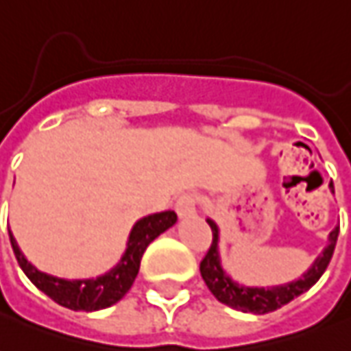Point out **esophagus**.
<instances>
[{
  "mask_svg": "<svg viewBox=\"0 0 351 351\" xmlns=\"http://www.w3.org/2000/svg\"><path fill=\"white\" fill-rule=\"evenodd\" d=\"M175 210L180 218L193 217L195 210H197V195H193V193H184V195H180L176 199Z\"/></svg>",
  "mask_w": 351,
  "mask_h": 351,
  "instance_id": "1",
  "label": "esophagus"
}]
</instances>
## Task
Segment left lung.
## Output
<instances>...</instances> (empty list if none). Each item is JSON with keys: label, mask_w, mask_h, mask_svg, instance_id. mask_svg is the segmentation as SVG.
Wrapping results in <instances>:
<instances>
[{"label": "left lung", "mask_w": 351, "mask_h": 351, "mask_svg": "<svg viewBox=\"0 0 351 351\" xmlns=\"http://www.w3.org/2000/svg\"><path fill=\"white\" fill-rule=\"evenodd\" d=\"M330 192L335 193V186L332 182L329 184ZM210 230H213V245H210L209 252L205 254V258L201 261V278L205 281V285L209 287V291L215 295L218 302L226 304L234 310L239 312H251V313H268L278 310L281 306L289 304L293 298L300 296L306 293L310 287H313L323 271L329 266L332 252L337 247L338 239V226L329 234V241L327 247L321 251V254L312 262V266L304 271L302 276L295 281L289 283H281V285L274 287H252L245 285V283H237L228 276V271L222 268V258H220V249H218V241H220V228L213 220L207 218Z\"/></svg>", "instance_id": "8db88e82"}]
</instances>
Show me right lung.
Instances as JSON below:
<instances>
[{
	"mask_svg": "<svg viewBox=\"0 0 351 351\" xmlns=\"http://www.w3.org/2000/svg\"><path fill=\"white\" fill-rule=\"evenodd\" d=\"M175 210L154 213L136 220L127 237V247L119 262L112 269H108L106 274L89 279H66L45 274L28 262L14 239L13 232H9V239L19 266L41 293H45L56 304L70 308L73 312H97L114 306L129 293V289L133 287L134 279L138 276L142 254L146 247L158 235L175 226Z\"/></svg>",
	"mask_w": 351,
	"mask_h": 351,
	"instance_id": "1",
	"label": "right lung"
}]
</instances>
